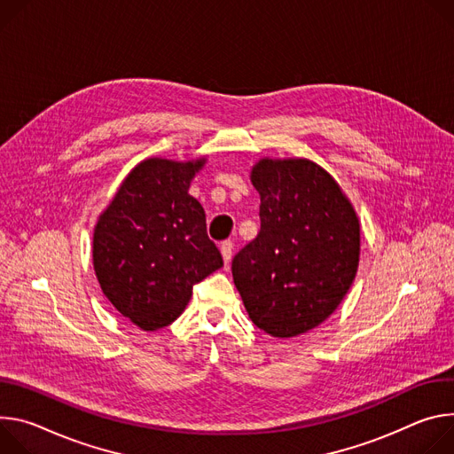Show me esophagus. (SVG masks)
Wrapping results in <instances>:
<instances>
[{"label": "esophagus", "instance_id": "1", "mask_svg": "<svg viewBox=\"0 0 454 454\" xmlns=\"http://www.w3.org/2000/svg\"><path fill=\"white\" fill-rule=\"evenodd\" d=\"M232 248H234V243L231 241V239H227V241H223L222 245H220V253H222V258H223V262H225V265L231 262V258H232Z\"/></svg>", "mask_w": 454, "mask_h": 454}]
</instances>
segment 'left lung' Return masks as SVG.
Returning <instances> with one entry per match:
<instances>
[{"label":"left lung","mask_w":454,"mask_h":454,"mask_svg":"<svg viewBox=\"0 0 454 454\" xmlns=\"http://www.w3.org/2000/svg\"><path fill=\"white\" fill-rule=\"evenodd\" d=\"M258 236L232 260L234 285L253 323L297 337L326 321L356 279L361 223L339 184L307 159H262Z\"/></svg>","instance_id":"left-lung-1"}]
</instances>
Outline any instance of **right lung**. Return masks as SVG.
<instances>
[{"mask_svg": "<svg viewBox=\"0 0 454 454\" xmlns=\"http://www.w3.org/2000/svg\"><path fill=\"white\" fill-rule=\"evenodd\" d=\"M206 159H147L131 169L93 231V269L110 303L153 332L171 325L192 286L223 267L206 211L189 194Z\"/></svg>", "mask_w": 454, "mask_h": 454, "instance_id": "right-lung-1", "label": "right lung"}]
</instances>
